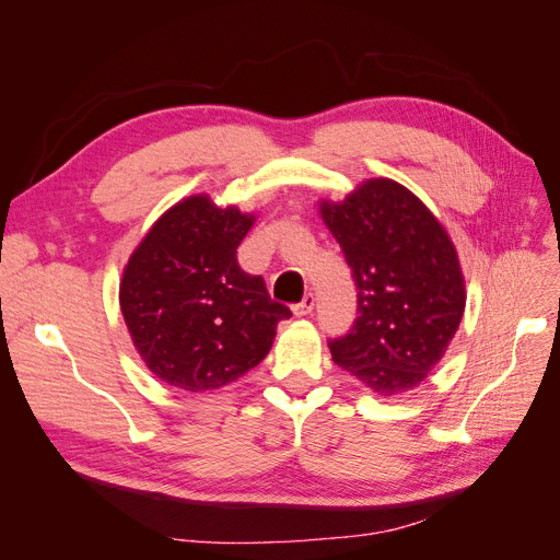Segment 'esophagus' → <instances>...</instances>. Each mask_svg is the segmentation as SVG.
Masks as SVG:
<instances>
[{
    "label": "esophagus",
    "instance_id": "esophagus-1",
    "mask_svg": "<svg viewBox=\"0 0 560 560\" xmlns=\"http://www.w3.org/2000/svg\"><path fill=\"white\" fill-rule=\"evenodd\" d=\"M313 308H315V296H313V294H306V296L301 299V303H296V306L292 308V313H294L296 317H306V315L313 313Z\"/></svg>",
    "mask_w": 560,
    "mask_h": 560
}]
</instances>
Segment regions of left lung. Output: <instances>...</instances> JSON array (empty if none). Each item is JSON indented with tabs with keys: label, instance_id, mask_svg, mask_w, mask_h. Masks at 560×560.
Listing matches in <instances>:
<instances>
[{
	"label": "left lung",
	"instance_id": "8db88e82",
	"mask_svg": "<svg viewBox=\"0 0 560 560\" xmlns=\"http://www.w3.org/2000/svg\"><path fill=\"white\" fill-rule=\"evenodd\" d=\"M358 284V319L331 360L378 397L418 387L444 358L465 313V276L444 224L404 184L364 179L317 200Z\"/></svg>",
	"mask_w": 560,
	"mask_h": 560
}]
</instances>
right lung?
<instances>
[{"label": "right lung", "instance_id": "right-lung-1", "mask_svg": "<svg viewBox=\"0 0 560 560\" xmlns=\"http://www.w3.org/2000/svg\"><path fill=\"white\" fill-rule=\"evenodd\" d=\"M254 212L219 208L208 194L165 210L132 249L118 303L132 346L165 385L206 393L245 376L292 313L235 259Z\"/></svg>", "mask_w": 560, "mask_h": 560}]
</instances>
